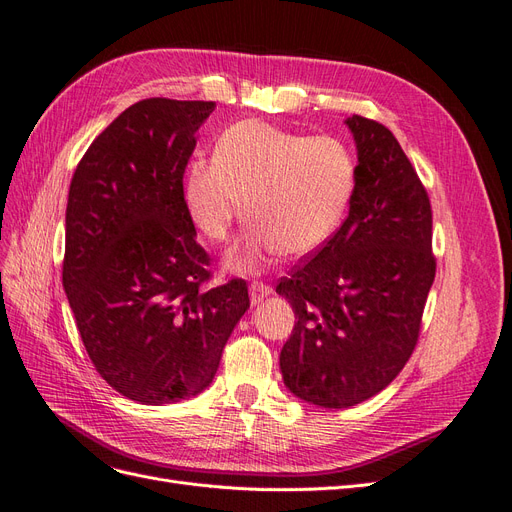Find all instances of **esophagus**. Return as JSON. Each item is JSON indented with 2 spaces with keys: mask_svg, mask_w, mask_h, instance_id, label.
Masks as SVG:
<instances>
[{
  "mask_svg": "<svg viewBox=\"0 0 512 512\" xmlns=\"http://www.w3.org/2000/svg\"><path fill=\"white\" fill-rule=\"evenodd\" d=\"M249 291H251V304L257 306V304L263 302V298H268V295L272 293V287L266 285V283H261V280H255V283H251Z\"/></svg>",
  "mask_w": 512,
  "mask_h": 512,
  "instance_id": "obj_1",
  "label": "esophagus"
}]
</instances>
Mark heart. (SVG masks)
I'll list each match as a JSON object with an SVG mask.
<instances>
[{
    "label": "heart",
    "mask_w": 512,
    "mask_h": 512,
    "mask_svg": "<svg viewBox=\"0 0 512 512\" xmlns=\"http://www.w3.org/2000/svg\"><path fill=\"white\" fill-rule=\"evenodd\" d=\"M355 178L344 142L244 119L223 129L212 161L195 159L187 168L183 197L212 242H227L246 210L253 223L227 268L253 274L280 253L304 257L325 246L349 210Z\"/></svg>",
    "instance_id": "b5f03b06"
}]
</instances>
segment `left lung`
Here are the masks:
<instances>
[{"label":"left lung","mask_w":512,"mask_h":512,"mask_svg":"<svg viewBox=\"0 0 512 512\" xmlns=\"http://www.w3.org/2000/svg\"><path fill=\"white\" fill-rule=\"evenodd\" d=\"M346 125L357 144L349 217L276 285L298 319L280 351L283 381L323 408L366 402L400 374L436 276L430 197L400 142L359 114Z\"/></svg>","instance_id":"obj_1"}]
</instances>
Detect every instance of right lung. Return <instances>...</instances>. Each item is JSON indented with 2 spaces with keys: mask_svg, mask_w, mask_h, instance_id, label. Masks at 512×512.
<instances>
[{
  "mask_svg": "<svg viewBox=\"0 0 512 512\" xmlns=\"http://www.w3.org/2000/svg\"><path fill=\"white\" fill-rule=\"evenodd\" d=\"M214 102L151 97L121 112L72 176L63 289L104 381L140 404H174L217 374L251 306L246 280L204 289L183 176Z\"/></svg>",
  "mask_w": 512,
  "mask_h": 512,
  "instance_id": "right-lung-1",
  "label": "right lung"
}]
</instances>
